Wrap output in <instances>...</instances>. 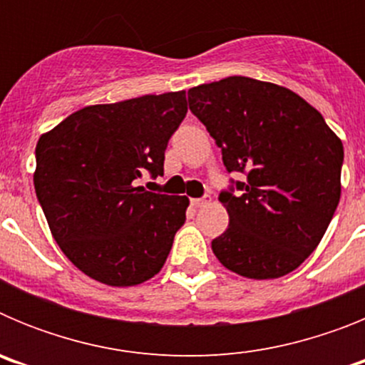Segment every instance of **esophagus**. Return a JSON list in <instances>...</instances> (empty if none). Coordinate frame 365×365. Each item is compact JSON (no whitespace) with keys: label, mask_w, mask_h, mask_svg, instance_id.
Segmentation results:
<instances>
[{"label":"esophagus","mask_w":365,"mask_h":365,"mask_svg":"<svg viewBox=\"0 0 365 365\" xmlns=\"http://www.w3.org/2000/svg\"><path fill=\"white\" fill-rule=\"evenodd\" d=\"M210 195H205V197H199V199H192V205L195 206V208H202V206L210 205Z\"/></svg>","instance_id":"1"}]
</instances>
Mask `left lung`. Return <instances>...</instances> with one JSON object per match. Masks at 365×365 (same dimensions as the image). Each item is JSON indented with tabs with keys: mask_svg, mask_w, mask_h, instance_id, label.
Returning a JSON list of instances; mask_svg holds the SVG:
<instances>
[{
	"mask_svg": "<svg viewBox=\"0 0 365 365\" xmlns=\"http://www.w3.org/2000/svg\"><path fill=\"white\" fill-rule=\"evenodd\" d=\"M188 102L228 172L247 175L237 195H219L230 222L212 241L215 257L250 279L298 269L340 201L341 140L318 109L278 83L228 76L192 87Z\"/></svg>",
	"mask_w": 365,
	"mask_h": 365,
	"instance_id": "left-lung-1",
	"label": "left lung"
}]
</instances>
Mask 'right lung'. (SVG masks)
<instances>
[{
  "label": "right lung",
  "instance_id": "obj_1",
  "mask_svg": "<svg viewBox=\"0 0 365 365\" xmlns=\"http://www.w3.org/2000/svg\"><path fill=\"white\" fill-rule=\"evenodd\" d=\"M186 111V91L87 106L38 140V201L58 247L89 278L133 287L166 263L190 201L135 180L163 175Z\"/></svg>",
  "mask_w": 365,
  "mask_h": 365
}]
</instances>
